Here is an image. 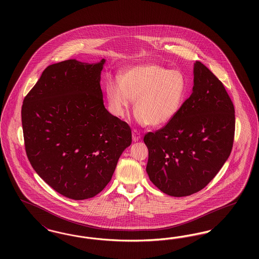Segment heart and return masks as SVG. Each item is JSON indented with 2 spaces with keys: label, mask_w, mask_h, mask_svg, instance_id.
<instances>
[{
  "label": "heart",
  "mask_w": 259,
  "mask_h": 259,
  "mask_svg": "<svg viewBox=\"0 0 259 259\" xmlns=\"http://www.w3.org/2000/svg\"><path fill=\"white\" fill-rule=\"evenodd\" d=\"M156 103L158 106L160 105L161 103L163 104V108H162V112L166 113V114H171L172 111H174V106H172V103L168 100H160V98L158 97V94L157 95H153L152 93H148V95L146 96H143L138 106H137V111H139V112H148L150 113L152 112V105Z\"/></svg>",
  "instance_id": "obj_1"
}]
</instances>
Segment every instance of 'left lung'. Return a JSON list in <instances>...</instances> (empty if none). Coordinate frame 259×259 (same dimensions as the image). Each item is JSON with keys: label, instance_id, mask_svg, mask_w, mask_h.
Returning <instances> with one entry per match:
<instances>
[{"label": "left lung", "instance_id": "8db88e82", "mask_svg": "<svg viewBox=\"0 0 259 259\" xmlns=\"http://www.w3.org/2000/svg\"><path fill=\"white\" fill-rule=\"evenodd\" d=\"M105 59L49 66L23 103L27 156L37 175L65 197H94L110 183L132 142L128 124L104 106Z\"/></svg>", "mask_w": 259, "mask_h": 259}]
</instances>
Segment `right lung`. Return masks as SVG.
<instances>
[{
  "instance_id": "add662e5",
  "label": "right lung",
  "mask_w": 259,
  "mask_h": 259,
  "mask_svg": "<svg viewBox=\"0 0 259 259\" xmlns=\"http://www.w3.org/2000/svg\"><path fill=\"white\" fill-rule=\"evenodd\" d=\"M192 93L162 129L148 133L149 180L164 193L183 197L203 189L228 159L235 110L219 78L201 62L193 67Z\"/></svg>"
}]
</instances>
